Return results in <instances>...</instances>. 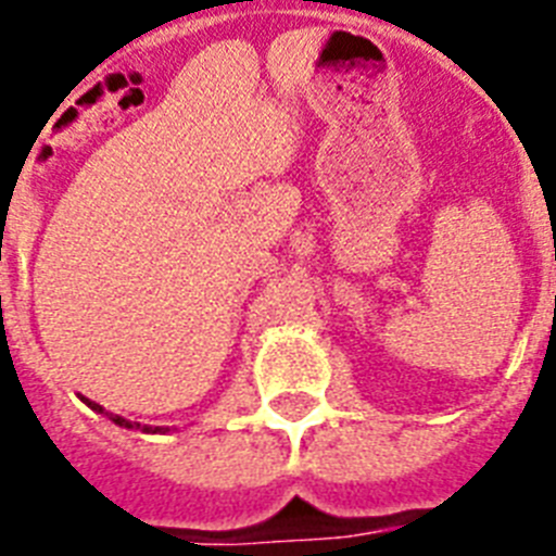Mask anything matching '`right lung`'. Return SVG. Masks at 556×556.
Wrapping results in <instances>:
<instances>
[{
    "mask_svg": "<svg viewBox=\"0 0 556 556\" xmlns=\"http://www.w3.org/2000/svg\"><path fill=\"white\" fill-rule=\"evenodd\" d=\"M84 404H87V407L90 409H96V413H101V415H106V418H110L112 424H118V427H124V429H141V432H161V435H166V432H169V427H147V424H135V421H127V418H121V415H112V413H104V407H101V404H96V401H90V399H84Z\"/></svg>",
    "mask_w": 556,
    "mask_h": 556,
    "instance_id": "obj_1",
    "label": "right lung"
}]
</instances>
